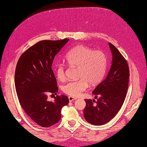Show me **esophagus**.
I'll return each mask as SVG.
<instances>
[{"label":"esophagus","mask_w":147,"mask_h":147,"mask_svg":"<svg viewBox=\"0 0 147 147\" xmlns=\"http://www.w3.org/2000/svg\"><path fill=\"white\" fill-rule=\"evenodd\" d=\"M68 99H69V102H73L76 99V98H74V97H71V96H69Z\"/></svg>","instance_id":"obj_1"}]
</instances>
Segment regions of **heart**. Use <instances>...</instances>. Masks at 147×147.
Returning <instances> with one entry per match:
<instances>
[{"label":"heart","instance_id":"heart-1","mask_svg":"<svg viewBox=\"0 0 147 147\" xmlns=\"http://www.w3.org/2000/svg\"><path fill=\"white\" fill-rule=\"evenodd\" d=\"M65 59L71 66L78 67L77 77L79 80L69 82L62 87L63 92L76 97L88 87L99 83L106 73L107 58L101 50H93L84 45H77L65 55ZM55 76L59 81L65 80V67L58 64L55 68Z\"/></svg>","mask_w":147,"mask_h":147}]
</instances>
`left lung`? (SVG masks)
<instances>
[{
  "label": "left lung",
  "instance_id": "left-lung-1",
  "mask_svg": "<svg viewBox=\"0 0 147 147\" xmlns=\"http://www.w3.org/2000/svg\"><path fill=\"white\" fill-rule=\"evenodd\" d=\"M109 45L113 56L110 70L92 92L98 99L97 101L85 99V119L96 125L105 124L116 115L124 102L128 88L129 69L127 60L113 45L109 42Z\"/></svg>",
  "mask_w": 147,
  "mask_h": 147
}]
</instances>
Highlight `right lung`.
I'll return each instance as SVG.
<instances>
[{
  "instance_id": "add662e5",
  "label": "right lung",
  "mask_w": 147,
  "mask_h": 147,
  "mask_svg": "<svg viewBox=\"0 0 147 147\" xmlns=\"http://www.w3.org/2000/svg\"><path fill=\"white\" fill-rule=\"evenodd\" d=\"M69 40L37 42L28 48L17 62L14 83L20 104L27 115L42 127L58 122L62 108L69 103L64 95H57L54 102L47 100L48 94L58 92L51 67L53 59Z\"/></svg>"
}]
</instances>
